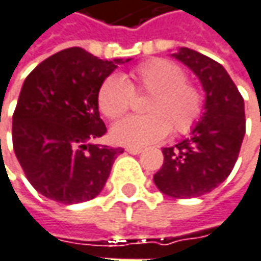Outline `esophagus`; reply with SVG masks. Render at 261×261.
<instances>
[{
    "mask_svg": "<svg viewBox=\"0 0 261 261\" xmlns=\"http://www.w3.org/2000/svg\"><path fill=\"white\" fill-rule=\"evenodd\" d=\"M126 151L130 154H140V153H142V148L141 147H127Z\"/></svg>",
    "mask_w": 261,
    "mask_h": 261,
    "instance_id": "34e87169",
    "label": "esophagus"
}]
</instances>
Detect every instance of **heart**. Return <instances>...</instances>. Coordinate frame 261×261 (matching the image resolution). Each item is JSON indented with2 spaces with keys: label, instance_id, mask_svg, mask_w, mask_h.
I'll return each mask as SVG.
<instances>
[{
  "label": "heart",
  "instance_id": "obj_1",
  "mask_svg": "<svg viewBox=\"0 0 261 261\" xmlns=\"http://www.w3.org/2000/svg\"><path fill=\"white\" fill-rule=\"evenodd\" d=\"M135 95H150L144 105L145 116L119 121L113 140L129 147H142L174 135L189 134L205 110V96L197 84L187 80L186 71L168 59H150L137 65L127 82L110 75L98 90V107L110 120L123 117L132 107Z\"/></svg>",
  "mask_w": 261,
  "mask_h": 261
}]
</instances>
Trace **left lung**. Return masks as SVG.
I'll use <instances>...</instances> for the list:
<instances>
[{
    "instance_id": "8db88e82",
    "label": "left lung",
    "mask_w": 261,
    "mask_h": 261,
    "mask_svg": "<svg viewBox=\"0 0 261 261\" xmlns=\"http://www.w3.org/2000/svg\"><path fill=\"white\" fill-rule=\"evenodd\" d=\"M175 58L199 77L205 113L187 140L162 150L163 165L153 179L162 193L189 199L213 192L230 175L245 135V108L221 64L187 47Z\"/></svg>"
}]
</instances>
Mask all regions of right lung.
I'll return each instance as SVG.
<instances>
[{"label":"right lung","instance_id":"obj_1","mask_svg":"<svg viewBox=\"0 0 261 261\" xmlns=\"http://www.w3.org/2000/svg\"><path fill=\"white\" fill-rule=\"evenodd\" d=\"M120 62L71 47L47 58L27 77L11 134L16 158L38 193L69 205L102 190L123 148L90 141L107 132L98 90Z\"/></svg>","mask_w":261,"mask_h":261}]
</instances>
